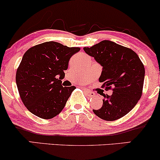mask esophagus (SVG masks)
I'll use <instances>...</instances> for the list:
<instances>
[{"label":"esophagus","instance_id":"obj_1","mask_svg":"<svg viewBox=\"0 0 160 160\" xmlns=\"http://www.w3.org/2000/svg\"><path fill=\"white\" fill-rule=\"evenodd\" d=\"M85 92H86V95H87L89 97H94L95 95V92H93L89 90V89H85Z\"/></svg>","mask_w":160,"mask_h":160}]
</instances>
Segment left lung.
Returning <instances> with one entry per match:
<instances>
[{
    "label": "left lung",
    "instance_id": "1",
    "mask_svg": "<svg viewBox=\"0 0 160 160\" xmlns=\"http://www.w3.org/2000/svg\"><path fill=\"white\" fill-rule=\"evenodd\" d=\"M89 56L102 66L99 82L106 90L113 87V94L102 92L103 104L93 110L95 115L113 121L133 109L142 95L145 70L139 57L132 49L111 40H102L92 47H84Z\"/></svg>",
    "mask_w": 160,
    "mask_h": 160
}]
</instances>
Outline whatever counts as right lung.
I'll list each match as a JSON object with an SVG mask.
<instances>
[{"label":"right lung","instance_id":"obj_1","mask_svg":"<svg viewBox=\"0 0 160 160\" xmlns=\"http://www.w3.org/2000/svg\"><path fill=\"white\" fill-rule=\"evenodd\" d=\"M80 50L79 47L49 41L25 52L16 71V82L20 98L31 113L51 119L63 110L76 87H63L61 80L71 57Z\"/></svg>","mask_w":160,"mask_h":160}]
</instances>
